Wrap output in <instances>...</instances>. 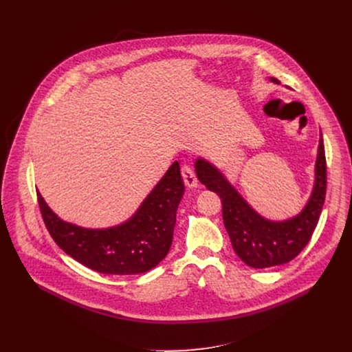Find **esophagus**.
Wrapping results in <instances>:
<instances>
[{"instance_id":"34e87169","label":"esophagus","mask_w":352,"mask_h":352,"mask_svg":"<svg viewBox=\"0 0 352 352\" xmlns=\"http://www.w3.org/2000/svg\"><path fill=\"white\" fill-rule=\"evenodd\" d=\"M181 175H182V179H184V182H186L187 187L194 188V187L198 186L197 175H195L194 170L191 168L188 164H182V166H181Z\"/></svg>"}]
</instances>
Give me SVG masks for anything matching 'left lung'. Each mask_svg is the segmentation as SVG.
Returning a JSON list of instances; mask_svg holds the SVG:
<instances>
[{
    "mask_svg": "<svg viewBox=\"0 0 352 352\" xmlns=\"http://www.w3.org/2000/svg\"><path fill=\"white\" fill-rule=\"evenodd\" d=\"M271 81L278 82L276 78ZM195 171L204 186L219 195L223 218L235 254L252 268H268L294 260L308 244L324 207L327 192V161L322 134L316 164V186L302 212L284 223H272L258 215L239 197L217 168L197 160Z\"/></svg>",
    "mask_w": 352,
    "mask_h": 352,
    "instance_id": "8db88e82",
    "label": "left lung"
}]
</instances>
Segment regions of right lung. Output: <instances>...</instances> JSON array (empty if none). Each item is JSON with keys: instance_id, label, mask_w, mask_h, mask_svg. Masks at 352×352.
Listing matches in <instances>:
<instances>
[{"instance_id": "right-lung-1", "label": "right lung", "mask_w": 352, "mask_h": 352, "mask_svg": "<svg viewBox=\"0 0 352 352\" xmlns=\"http://www.w3.org/2000/svg\"><path fill=\"white\" fill-rule=\"evenodd\" d=\"M184 190L175 161L137 214L125 224L108 230H87L64 223L47 207L40 192L36 198L50 235L65 254L101 274L133 275L150 271L168 254Z\"/></svg>"}]
</instances>
